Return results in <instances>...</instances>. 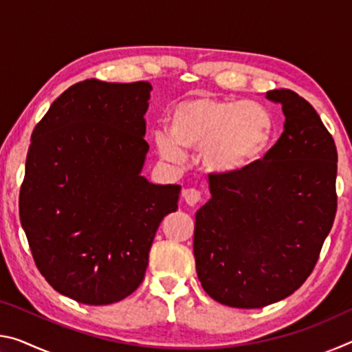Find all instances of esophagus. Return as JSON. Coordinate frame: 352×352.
<instances>
[{"label":"esophagus","mask_w":352,"mask_h":352,"mask_svg":"<svg viewBox=\"0 0 352 352\" xmlns=\"http://www.w3.org/2000/svg\"><path fill=\"white\" fill-rule=\"evenodd\" d=\"M183 199H184V201H186L189 206L197 205L199 201H201V190L195 189V188L184 189L183 190Z\"/></svg>","instance_id":"1"}]
</instances>
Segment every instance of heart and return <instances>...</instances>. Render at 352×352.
<instances>
[{
	"mask_svg": "<svg viewBox=\"0 0 352 352\" xmlns=\"http://www.w3.org/2000/svg\"><path fill=\"white\" fill-rule=\"evenodd\" d=\"M273 116L254 100L220 99L197 94L170 111L169 135L155 133L158 153L166 162H184L183 148H201L208 168L236 172L252 166L267 152L273 138Z\"/></svg>",
	"mask_w": 352,
	"mask_h": 352,
	"instance_id": "obj_1",
	"label": "heart"
}]
</instances>
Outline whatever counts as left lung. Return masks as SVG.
Segmentation results:
<instances>
[{
	"instance_id": "1",
	"label": "left lung",
	"mask_w": 352,
	"mask_h": 352,
	"mask_svg": "<svg viewBox=\"0 0 352 352\" xmlns=\"http://www.w3.org/2000/svg\"><path fill=\"white\" fill-rule=\"evenodd\" d=\"M267 99L285 116L276 144L245 169L210 174L211 199L195 214L199 281L230 307H264L300 289L337 212L332 135L295 91Z\"/></svg>"
}]
</instances>
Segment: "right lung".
<instances>
[{
  "label": "right lung",
  "instance_id": "1",
  "mask_svg": "<svg viewBox=\"0 0 352 352\" xmlns=\"http://www.w3.org/2000/svg\"><path fill=\"white\" fill-rule=\"evenodd\" d=\"M151 90L148 82L74 83L31 136L21 226L46 281L83 305L138 289L155 233L178 208V184L141 175Z\"/></svg>",
  "mask_w": 352,
  "mask_h": 352
}]
</instances>
